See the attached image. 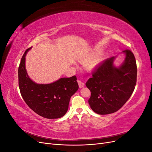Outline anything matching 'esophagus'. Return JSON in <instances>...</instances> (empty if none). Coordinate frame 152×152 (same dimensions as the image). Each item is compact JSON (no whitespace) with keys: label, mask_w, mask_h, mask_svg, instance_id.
Returning <instances> with one entry per match:
<instances>
[{"label":"esophagus","mask_w":152,"mask_h":152,"mask_svg":"<svg viewBox=\"0 0 152 152\" xmlns=\"http://www.w3.org/2000/svg\"><path fill=\"white\" fill-rule=\"evenodd\" d=\"M78 84H79V86L80 88H82V87H84V86H85L84 82H82L81 80H78Z\"/></svg>","instance_id":"esophagus-1"}]
</instances>
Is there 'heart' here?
<instances>
[{
  "label": "heart",
  "mask_w": 152,
  "mask_h": 152,
  "mask_svg": "<svg viewBox=\"0 0 152 152\" xmlns=\"http://www.w3.org/2000/svg\"><path fill=\"white\" fill-rule=\"evenodd\" d=\"M99 59H96V60H95V61L93 62V65H98V64L99 63Z\"/></svg>",
  "instance_id": "heart-1"
}]
</instances>
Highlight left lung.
Wrapping results in <instances>:
<instances>
[{"label": "left lung", "mask_w": 152, "mask_h": 152, "mask_svg": "<svg viewBox=\"0 0 152 152\" xmlns=\"http://www.w3.org/2000/svg\"><path fill=\"white\" fill-rule=\"evenodd\" d=\"M124 61L116 67V57L106 59L93 73L86 85L91 91L89 104L99 115L115 112L129 99L136 84L137 66L134 54L130 50L122 51Z\"/></svg>", "instance_id": "1"}]
</instances>
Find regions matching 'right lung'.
Returning a JSON list of instances; mask_svg holds the SVG:
<instances>
[{"mask_svg": "<svg viewBox=\"0 0 152 152\" xmlns=\"http://www.w3.org/2000/svg\"><path fill=\"white\" fill-rule=\"evenodd\" d=\"M27 49L18 68V81L22 98L26 104L40 116L58 118L66 113L71 96L79 89L76 76L61 78L53 83L37 84L31 80L25 68Z\"/></svg>", "mask_w": 152, "mask_h": 152, "instance_id": "obj_1", "label": "right lung"}]
</instances>
